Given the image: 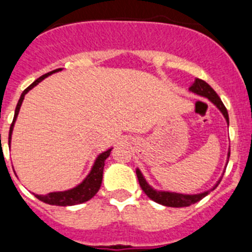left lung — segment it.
<instances>
[{
    "label": "left lung",
    "instance_id": "obj_1",
    "mask_svg": "<svg viewBox=\"0 0 252 252\" xmlns=\"http://www.w3.org/2000/svg\"><path fill=\"white\" fill-rule=\"evenodd\" d=\"M189 91L195 94L201 95V97H204V98L209 99V101L212 102L216 107H217L218 110L221 111V113L223 115V117L226 119L227 125L230 124V120H228V112H227L226 107L224 104L222 103L221 98L218 97L217 93L213 91V88L209 86L208 83H206L202 79H198L195 78V81L193 82L192 86L189 87ZM228 158H230V150L227 153V162H228ZM226 162V164H227ZM136 175H137V179H139V183L141 189L145 192V194L148 195L150 199H153L154 202H157V203L162 204V206H166V207H188L190 204H194L197 202H199L202 198L206 197L207 194L215 190L217 188V186L220 184L221 182L222 177L217 180V183L212 187L211 189L206 190V192H202V193H197V194H183V193H177V192H169V190H159V189H155L150 186V184L146 182V179L144 178L142 173L140 171V169H136Z\"/></svg>",
    "mask_w": 252,
    "mask_h": 252
}]
</instances>
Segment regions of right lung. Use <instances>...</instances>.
I'll return each mask as SVG.
<instances>
[{"mask_svg": "<svg viewBox=\"0 0 252 252\" xmlns=\"http://www.w3.org/2000/svg\"><path fill=\"white\" fill-rule=\"evenodd\" d=\"M60 70H62V68L55 69V70H51V72L41 75V77L37 78L34 83L30 84V86H29L28 88L22 92L21 97H20L19 102H17L16 110H15L13 121L12 124H11L10 133H8V145L11 146V136H12L13 126H15L17 115H19L20 112V107H21L22 101H24V98H25L26 93H28L30 90H32L35 86H37V84L43 81V79H45L46 77L51 75L53 73L60 72ZM111 151H112V148L103 151V153H101L98 157L95 158L94 162H93V165L92 168H91V171L88 173V175H87V177L82 180L81 183L78 184V186H75L74 188L66 189V190H62V192H50L48 193V194H35L34 193L35 197H36L37 199H40L41 202H44V203L51 204V206H75V204H81L87 201H90L91 198L94 197L95 193L98 192L99 188H101L102 178H103L104 160L110 157Z\"/></svg>", "mask_w": 252, "mask_h": 252, "instance_id": "add662e5", "label": "right lung"}]
</instances>
